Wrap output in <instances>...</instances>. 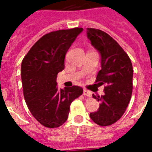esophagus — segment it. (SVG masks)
Returning a JSON list of instances; mask_svg holds the SVG:
<instances>
[{"label":"esophagus","instance_id":"obj_1","mask_svg":"<svg viewBox=\"0 0 152 152\" xmlns=\"http://www.w3.org/2000/svg\"><path fill=\"white\" fill-rule=\"evenodd\" d=\"M84 95L86 96H88V97H91V91H88V90L84 89Z\"/></svg>","mask_w":152,"mask_h":152}]
</instances>
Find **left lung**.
<instances>
[{
  "label": "left lung",
  "mask_w": 152,
  "mask_h": 152,
  "mask_svg": "<svg viewBox=\"0 0 152 152\" xmlns=\"http://www.w3.org/2000/svg\"><path fill=\"white\" fill-rule=\"evenodd\" d=\"M88 37L101 56V70L95 83L104 85V95L93 97L100 102L90 117L96 124L108 126L123 116L132 92L133 68L131 60L116 40L100 29L88 28Z\"/></svg>",
  "instance_id": "obj_1"
}]
</instances>
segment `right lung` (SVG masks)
I'll use <instances>...</instances> for the list:
<instances>
[{
	"mask_svg": "<svg viewBox=\"0 0 152 152\" xmlns=\"http://www.w3.org/2000/svg\"><path fill=\"white\" fill-rule=\"evenodd\" d=\"M82 28L60 29L42 36L21 64L23 96L33 117L47 128L66 122L70 105L82 95L78 86L58 91L57 75L64 68V57Z\"/></svg>",
	"mask_w": 152,
	"mask_h": 152,
	"instance_id": "1",
	"label": "right lung"
}]
</instances>
